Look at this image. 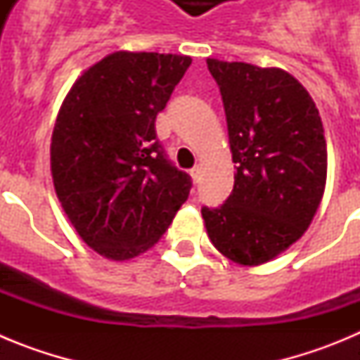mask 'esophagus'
<instances>
[{
    "mask_svg": "<svg viewBox=\"0 0 360 360\" xmlns=\"http://www.w3.org/2000/svg\"><path fill=\"white\" fill-rule=\"evenodd\" d=\"M200 173H202V169H200L198 165H196V167H193V169L189 171L191 178H193V182H198V180H200Z\"/></svg>",
    "mask_w": 360,
    "mask_h": 360,
    "instance_id": "obj_1",
    "label": "esophagus"
}]
</instances>
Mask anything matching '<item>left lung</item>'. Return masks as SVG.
<instances>
[{"mask_svg": "<svg viewBox=\"0 0 360 360\" xmlns=\"http://www.w3.org/2000/svg\"><path fill=\"white\" fill-rule=\"evenodd\" d=\"M227 117L236 167L221 207L202 209L205 231L238 265L274 259L303 236L326 186L328 153L319 110L281 68L207 59Z\"/></svg>", "mask_w": 360, "mask_h": 360, "instance_id": "left-lung-1", "label": "left lung"}]
</instances>
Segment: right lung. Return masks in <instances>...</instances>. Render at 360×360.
<instances>
[{
  "label": "right lung",
  "mask_w": 360,
  "mask_h": 360,
  "mask_svg": "<svg viewBox=\"0 0 360 360\" xmlns=\"http://www.w3.org/2000/svg\"><path fill=\"white\" fill-rule=\"evenodd\" d=\"M189 56L113 52L82 72L57 113L50 144L56 195L81 240L126 262L151 249L191 191L155 133Z\"/></svg>",
  "instance_id": "1"
}]
</instances>
